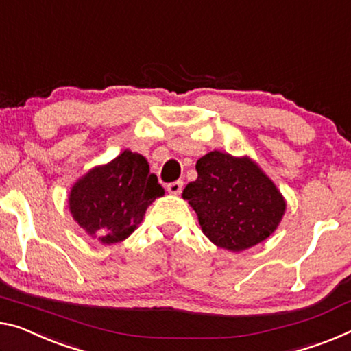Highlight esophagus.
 <instances>
[{
	"label": "esophagus",
	"instance_id": "34e87169",
	"mask_svg": "<svg viewBox=\"0 0 351 351\" xmlns=\"http://www.w3.org/2000/svg\"><path fill=\"white\" fill-rule=\"evenodd\" d=\"M183 188V182L182 180H176V182H171L166 185V190H168V193L171 194H180Z\"/></svg>",
	"mask_w": 351,
	"mask_h": 351
}]
</instances>
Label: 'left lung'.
Returning <instances> with one entry per match:
<instances>
[{"label": "left lung", "instance_id": "obj_1", "mask_svg": "<svg viewBox=\"0 0 351 351\" xmlns=\"http://www.w3.org/2000/svg\"><path fill=\"white\" fill-rule=\"evenodd\" d=\"M196 171L197 179L185 186L183 199L215 245L243 251L278 228L285 202L254 161L213 150L197 160Z\"/></svg>", "mask_w": 351, "mask_h": 351}]
</instances>
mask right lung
<instances>
[{
  "label": "right lung",
  "mask_w": 351,
  "mask_h": 351,
  "mask_svg": "<svg viewBox=\"0 0 351 351\" xmlns=\"http://www.w3.org/2000/svg\"><path fill=\"white\" fill-rule=\"evenodd\" d=\"M163 193L143 155L123 150L111 163L89 171L75 183L69 207L90 237L111 245L125 240Z\"/></svg>",
  "instance_id": "right-lung-1"
}]
</instances>
